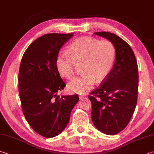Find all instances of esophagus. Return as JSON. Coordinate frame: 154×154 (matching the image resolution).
<instances>
[{"label": "esophagus", "instance_id": "esophagus-1", "mask_svg": "<svg viewBox=\"0 0 154 154\" xmlns=\"http://www.w3.org/2000/svg\"><path fill=\"white\" fill-rule=\"evenodd\" d=\"M85 97V96L84 95H79V98H80V99H83Z\"/></svg>", "mask_w": 154, "mask_h": 154}]
</instances>
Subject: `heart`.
I'll return each mask as SVG.
<instances>
[{"mask_svg":"<svg viewBox=\"0 0 154 154\" xmlns=\"http://www.w3.org/2000/svg\"><path fill=\"white\" fill-rule=\"evenodd\" d=\"M68 57L59 55L56 66L62 77H73L76 65L81 66L83 74L68 84L69 91L84 94L91 89L96 81L105 79L112 69L116 57L115 47L108 40L83 37L75 39L67 47Z\"/></svg>","mask_w":154,"mask_h":154,"instance_id":"heart-1","label":"heart"}]
</instances>
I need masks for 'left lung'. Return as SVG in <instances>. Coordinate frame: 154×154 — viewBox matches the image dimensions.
I'll return each mask as SVG.
<instances>
[{"label":"left lung","mask_w":154,"mask_h":154,"mask_svg":"<svg viewBox=\"0 0 154 154\" xmlns=\"http://www.w3.org/2000/svg\"><path fill=\"white\" fill-rule=\"evenodd\" d=\"M98 35L115 47L113 68L101 85L89 96L91 102V119L98 130L107 135L119 133L128 125L137 105L138 68L130 46L118 36L109 32Z\"/></svg>","instance_id":"1"}]
</instances>
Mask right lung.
I'll return each instance as SVG.
<instances>
[{
	"mask_svg": "<svg viewBox=\"0 0 154 154\" xmlns=\"http://www.w3.org/2000/svg\"><path fill=\"white\" fill-rule=\"evenodd\" d=\"M73 33H49L29 45L21 60L19 91L24 116L35 132L51 138L67 127L78 95L57 93L66 86L60 77L56 59L63 45Z\"/></svg>",
	"mask_w": 154,
	"mask_h": 154,
	"instance_id": "1",
	"label": "right lung"
}]
</instances>
